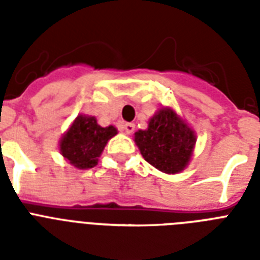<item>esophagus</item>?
Listing matches in <instances>:
<instances>
[{
    "label": "esophagus",
    "instance_id": "obj_1",
    "mask_svg": "<svg viewBox=\"0 0 260 260\" xmlns=\"http://www.w3.org/2000/svg\"><path fill=\"white\" fill-rule=\"evenodd\" d=\"M121 129L124 131L126 135H131L135 131V124H132V122H125V124H122L121 125Z\"/></svg>",
    "mask_w": 260,
    "mask_h": 260
}]
</instances>
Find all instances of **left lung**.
I'll use <instances>...</instances> for the list:
<instances>
[{
  "mask_svg": "<svg viewBox=\"0 0 260 260\" xmlns=\"http://www.w3.org/2000/svg\"><path fill=\"white\" fill-rule=\"evenodd\" d=\"M143 158L167 174L182 171L189 163L196 135L171 109L163 108L151 118L146 131L135 134Z\"/></svg>",
  "mask_w": 260,
  "mask_h": 260,
  "instance_id": "obj_1",
  "label": "left lung"
}]
</instances>
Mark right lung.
I'll return each instance as SVG.
<instances>
[{"label": "right lung", "instance_id": "obj_1", "mask_svg": "<svg viewBox=\"0 0 260 260\" xmlns=\"http://www.w3.org/2000/svg\"><path fill=\"white\" fill-rule=\"evenodd\" d=\"M117 134L113 125L102 128L95 117L79 114L60 140V152L77 169H91L110 138Z\"/></svg>", "mask_w": 260, "mask_h": 260}]
</instances>
